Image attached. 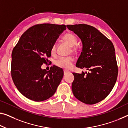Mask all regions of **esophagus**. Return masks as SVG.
<instances>
[{
  "instance_id": "34e87169",
  "label": "esophagus",
  "mask_w": 128,
  "mask_h": 128,
  "mask_svg": "<svg viewBox=\"0 0 128 128\" xmlns=\"http://www.w3.org/2000/svg\"><path fill=\"white\" fill-rule=\"evenodd\" d=\"M64 75H66V74H68V73H69V72H70L69 71H68L66 70H64Z\"/></svg>"
}]
</instances>
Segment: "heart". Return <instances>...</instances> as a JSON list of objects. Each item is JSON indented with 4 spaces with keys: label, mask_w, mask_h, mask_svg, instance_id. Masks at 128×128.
<instances>
[{
    "label": "heart",
    "mask_w": 128,
    "mask_h": 128,
    "mask_svg": "<svg viewBox=\"0 0 128 128\" xmlns=\"http://www.w3.org/2000/svg\"><path fill=\"white\" fill-rule=\"evenodd\" d=\"M63 40L68 44L70 46L72 47V51L73 52H76L78 48L74 46L77 44V38L72 33H67L63 36ZM50 52L52 56H54L56 52V44H52L50 49ZM73 62V58L72 56H66V57H61L59 58L56 61V66L62 68H70L72 66V62Z\"/></svg>",
    "instance_id": "obj_1"
}]
</instances>
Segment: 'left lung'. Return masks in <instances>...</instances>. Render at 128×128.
Returning <instances> with one entry per match:
<instances>
[{
  "instance_id": "left-lung-1",
  "label": "left lung",
  "mask_w": 128,
  "mask_h": 128,
  "mask_svg": "<svg viewBox=\"0 0 128 128\" xmlns=\"http://www.w3.org/2000/svg\"><path fill=\"white\" fill-rule=\"evenodd\" d=\"M81 39L83 48L76 66L90 72H73L72 91L86 104L99 102L109 95L118 76V66L113 43L95 27L85 24L67 25Z\"/></svg>"
}]
</instances>
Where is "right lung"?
Instances as JSON below:
<instances>
[{
  "label": "right lung",
  "instance_id": "add662e5",
  "mask_svg": "<svg viewBox=\"0 0 128 128\" xmlns=\"http://www.w3.org/2000/svg\"><path fill=\"white\" fill-rule=\"evenodd\" d=\"M66 25L35 24L22 35L12 52L11 76L19 92L28 99L39 102L54 95L64 76L61 68L52 66L41 68L48 61L50 49Z\"/></svg>",
  "mask_w": 128,
  "mask_h": 128
}]
</instances>
